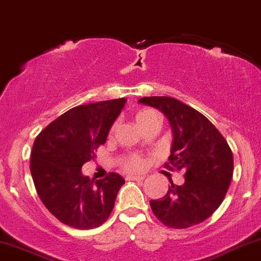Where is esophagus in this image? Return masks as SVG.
Instances as JSON below:
<instances>
[{"instance_id": "1", "label": "esophagus", "mask_w": 261, "mask_h": 261, "mask_svg": "<svg viewBox=\"0 0 261 261\" xmlns=\"http://www.w3.org/2000/svg\"><path fill=\"white\" fill-rule=\"evenodd\" d=\"M144 175H130V176H127L126 178L127 180H131V181H142L144 180Z\"/></svg>"}]
</instances>
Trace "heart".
Segmentation results:
<instances>
[{"label": "heart", "mask_w": 261, "mask_h": 261, "mask_svg": "<svg viewBox=\"0 0 261 261\" xmlns=\"http://www.w3.org/2000/svg\"><path fill=\"white\" fill-rule=\"evenodd\" d=\"M154 118H159L158 113L152 111V109H146V111L140 112L139 114L136 115V121H137V124H139V126L142 127L144 124H147V122ZM143 165H144V162L142 158H140V156H137V155H133L126 162L125 168H126L127 170L136 171V170H141V169L143 168Z\"/></svg>", "instance_id": "obj_1"}]
</instances>
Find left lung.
<instances>
[{"label":"left lung","instance_id":"left-lung-1","mask_svg":"<svg viewBox=\"0 0 261 261\" xmlns=\"http://www.w3.org/2000/svg\"><path fill=\"white\" fill-rule=\"evenodd\" d=\"M142 105L161 111L172 134L169 169L185 171V182L170 181L168 193L150 208L171 228L198 225L220 206L233 174V156L224 136L208 119L176 98L143 97Z\"/></svg>","mask_w":261,"mask_h":261}]
</instances>
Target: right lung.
Returning a JSON list of instances; mask_svg holds the SVG:
<instances>
[{
	"label": "right lung",
	"instance_id": "add662e5",
	"mask_svg": "<svg viewBox=\"0 0 261 261\" xmlns=\"http://www.w3.org/2000/svg\"><path fill=\"white\" fill-rule=\"evenodd\" d=\"M126 99L79 106L61 115L36 137L30 171L40 199L63 224L80 230L98 227L111 215L125 180L111 172L96 180L81 168L96 156Z\"/></svg>",
	"mask_w": 261,
	"mask_h": 261
}]
</instances>
